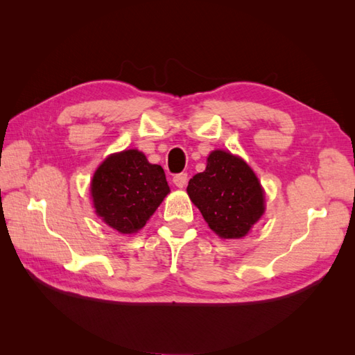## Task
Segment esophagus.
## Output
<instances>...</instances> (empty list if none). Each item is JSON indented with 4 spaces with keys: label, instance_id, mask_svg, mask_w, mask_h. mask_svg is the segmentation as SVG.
I'll return each instance as SVG.
<instances>
[{
    "label": "esophagus",
    "instance_id": "obj_1",
    "mask_svg": "<svg viewBox=\"0 0 355 355\" xmlns=\"http://www.w3.org/2000/svg\"><path fill=\"white\" fill-rule=\"evenodd\" d=\"M173 184L178 188H184L188 184V173H178L173 176Z\"/></svg>",
    "mask_w": 355,
    "mask_h": 355
}]
</instances>
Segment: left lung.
Listing matches in <instances>:
<instances>
[{
    "mask_svg": "<svg viewBox=\"0 0 355 355\" xmlns=\"http://www.w3.org/2000/svg\"><path fill=\"white\" fill-rule=\"evenodd\" d=\"M188 196L210 230L222 239H241L265 211L263 189L244 161L213 151L207 167L189 180Z\"/></svg>",
    "mask_w": 355,
    "mask_h": 355,
    "instance_id": "left-lung-1",
    "label": "left lung"
}]
</instances>
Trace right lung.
Returning a JSON list of instances; mask_svg holds the SVG:
<instances>
[{
    "label": "right lung",
    "instance_id": "1",
    "mask_svg": "<svg viewBox=\"0 0 355 355\" xmlns=\"http://www.w3.org/2000/svg\"><path fill=\"white\" fill-rule=\"evenodd\" d=\"M168 192L163 167L136 149L106 158L92 180L96 213L121 234L144 228Z\"/></svg>",
    "mask_w": 355,
    "mask_h": 355
}]
</instances>
